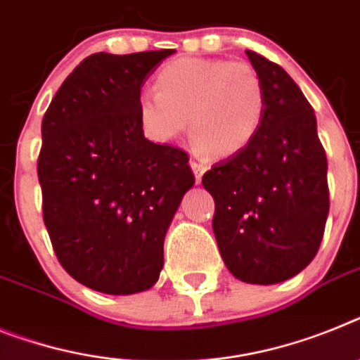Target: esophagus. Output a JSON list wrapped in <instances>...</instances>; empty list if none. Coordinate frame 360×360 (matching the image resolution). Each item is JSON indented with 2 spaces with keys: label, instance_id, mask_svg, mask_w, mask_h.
<instances>
[{
  "label": "esophagus",
  "instance_id": "obj_1",
  "mask_svg": "<svg viewBox=\"0 0 360 360\" xmlns=\"http://www.w3.org/2000/svg\"><path fill=\"white\" fill-rule=\"evenodd\" d=\"M190 166H192V170H194L195 181L201 183V177H203L205 170H207V165H203V162H199V161H190Z\"/></svg>",
  "mask_w": 360,
  "mask_h": 360
}]
</instances>
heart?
Segmentation results:
<instances>
[{
	"label": "heart",
	"instance_id": "heart-1",
	"mask_svg": "<svg viewBox=\"0 0 360 360\" xmlns=\"http://www.w3.org/2000/svg\"><path fill=\"white\" fill-rule=\"evenodd\" d=\"M157 93L139 96L137 113L157 141H174L186 128L210 157L245 150L265 117V84L250 63L225 58H179L166 63Z\"/></svg>",
	"mask_w": 360,
	"mask_h": 360
}]
</instances>
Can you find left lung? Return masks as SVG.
Returning a JSON list of instances; mask_svg holds the SVG:
<instances>
[{
    "instance_id": "left-lung-1",
    "label": "left lung",
    "mask_w": 360,
    "mask_h": 360,
    "mask_svg": "<svg viewBox=\"0 0 360 360\" xmlns=\"http://www.w3.org/2000/svg\"><path fill=\"white\" fill-rule=\"evenodd\" d=\"M265 84L267 105L255 141L203 175L216 203L221 258L241 282L278 283L319 252L329 212L328 159L313 108L288 72L245 51Z\"/></svg>"
}]
</instances>
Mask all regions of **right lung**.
Here are the masks:
<instances>
[{
	"label": "right lung",
	"mask_w": 360,
	"mask_h": 360,
	"mask_svg": "<svg viewBox=\"0 0 360 360\" xmlns=\"http://www.w3.org/2000/svg\"><path fill=\"white\" fill-rule=\"evenodd\" d=\"M172 53L87 56L41 120L44 223L60 265L95 291L152 288L166 231L195 181L188 153L148 141L137 113L144 80Z\"/></svg>",
	"instance_id": "1"
}]
</instances>
